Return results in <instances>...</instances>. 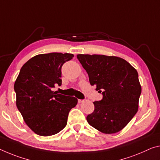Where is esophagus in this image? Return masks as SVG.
Returning <instances> with one entry per match:
<instances>
[{"label":"esophagus","mask_w":160,"mask_h":160,"mask_svg":"<svg viewBox=\"0 0 160 160\" xmlns=\"http://www.w3.org/2000/svg\"><path fill=\"white\" fill-rule=\"evenodd\" d=\"M83 101H84V100H80V99H78V102H79V103L82 102Z\"/></svg>","instance_id":"34e87169"}]
</instances>
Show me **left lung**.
<instances>
[{
    "instance_id": "1",
    "label": "left lung",
    "mask_w": 160,
    "mask_h": 160,
    "mask_svg": "<svg viewBox=\"0 0 160 160\" xmlns=\"http://www.w3.org/2000/svg\"><path fill=\"white\" fill-rule=\"evenodd\" d=\"M88 72L91 85L102 93L93 104L95 110L87 116L89 125L105 134L125 128L138 110L141 86L138 73L122 58L100 55H77Z\"/></svg>"
}]
</instances>
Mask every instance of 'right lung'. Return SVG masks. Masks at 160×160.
Segmentation results:
<instances>
[{
	"label": "right lung",
	"mask_w": 160,
	"mask_h": 160,
	"mask_svg": "<svg viewBox=\"0 0 160 160\" xmlns=\"http://www.w3.org/2000/svg\"><path fill=\"white\" fill-rule=\"evenodd\" d=\"M70 53L35 55L22 65L16 82V106L26 125L40 136H50L67 125L68 114L78 99L52 91L62 84L61 68L72 59Z\"/></svg>",
	"instance_id": "add662e5"
}]
</instances>
